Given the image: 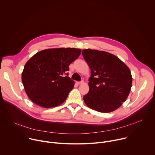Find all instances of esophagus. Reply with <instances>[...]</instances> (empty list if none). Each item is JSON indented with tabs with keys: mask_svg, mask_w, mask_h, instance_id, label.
Returning a JSON list of instances; mask_svg holds the SVG:
<instances>
[{
	"mask_svg": "<svg viewBox=\"0 0 155 155\" xmlns=\"http://www.w3.org/2000/svg\"><path fill=\"white\" fill-rule=\"evenodd\" d=\"M77 83L78 84H81L82 83H83V81H77Z\"/></svg>",
	"mask_w": 155,
	"mask_h": 155,
	"instance_id": "34e87169",
	"label": "esophagus"
}]
</instances>
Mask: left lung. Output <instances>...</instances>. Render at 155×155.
Returning a JSON list of instances; mask_svg holds the SVG:
<instances>
[{
	"mask_svg": "<svg viewBox=\"0 0 155 155\" xmlns=\"http://www.w3.org/2000/svg\"><path fill=\"white\" fill-rule=\"evenodd\" d=\"M83 56L91 70L90 90L83 97L86 105L102 113L115 111L127 99L132 83L127 66L110 53L85 49Z\"/></svg>",
	"mask_w": 155,
	"mask_h": 155,
	"instance_id": "8db88e82",
	"label": "left lung"
}]
</instances>
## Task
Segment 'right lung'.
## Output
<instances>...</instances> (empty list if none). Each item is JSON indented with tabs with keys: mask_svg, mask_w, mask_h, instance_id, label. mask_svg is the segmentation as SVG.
<instances>
[{
	"mask_svg": "<svg viewBox=\"0 0 155 155\" xmlns=\"http://www.w3.org/2000/svg\"><path fill=\"white\" fill-rule=\"evenodd\" d=\"M81 54L74 48H50L35 54L26 63L21 75L26 93L35 104L51 108L62 104L75 83L63 77L69 66Z\"/></svg>",
	"mask_w": 155,
	"mask_h": 155,
	"instance_id": "obj_1",
	"label": "right lung"
}]
</instances>
